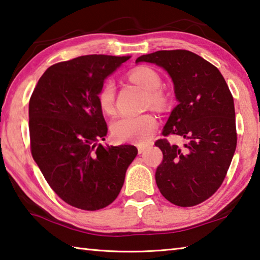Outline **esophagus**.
Listing matches in <instances>:
<instances>
[{"label":"esophagus","mask_w":260,"mask_h":260,"mask_svg":"<svg viewBox=\"0 0 260 260\" xmlns=\"http://www.w3.org/2000/svg\"><path fill=\"white\" fill-rule=\"evenodd\" d=\"M147 149V146H144V145H138V153L143 154Z\"/></svg>","instance_id":"34e87169"}]
</instances>
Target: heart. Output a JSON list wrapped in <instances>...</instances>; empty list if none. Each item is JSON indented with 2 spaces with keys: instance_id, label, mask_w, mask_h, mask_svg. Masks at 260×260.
Returning a JSON list of instances; mask_svg holds the SVG:
<instances>
[{
  "instance_id": "heart-1",
  "label": "heart",
  "mask_w": 260,
  "mask_h": 260,
  "mask_svg": "<svg viewBox=\"0 0 260 260\" xmlns=\"http://www.w3.org/2000/svg\"><path fill=\"white\" fill-rule=\"evenodd\" d=\"M129 79L147 91V104H151L153 107L156 108L166 106L167 97L160 90L162 81L155 71L146 66H140L129 73ZM97 99L99 107L104 113H114L115 88L111 81H106L103 84ZM156 125V118L151 113L138 114V115H121L112 123V135L113 138L117 142L146 144L153 137Z\"/></svg>"
}]
</instances>
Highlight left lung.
I'll return each mask as SVG.
<instances>
[{"label": "left lung", "mask_w": 260, "mask_h": 260, "mask_svg": "<svg viewBox=\"0 0 260 260\" xmlns=\"http://www.w3.org/2000/svg\"><path fill=\"white\" fill-rule=\"evenodd\" d=\"M156 63L169 73L178 105L162 135L187 139L184 147L156 140L163 153L155 180L161 194L178 207L206 201L220 187L233 158L238 135L234 100L216 66L188 50H161L136 62Z\"/></svg>", "instance_id": "left-lung-1"}]
</instances>
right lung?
Returning a JSON list of instances; mask_svg holds the SVG:
<instances>
[{"label":"right lung","instance_id":"add662e5","mask_svg":"<svg viewBox=\"0 0 260 260\" xmlns=\"http://www.w3.org/2000/svg\"><path fill=\"white\" fill-rule=\"evenodd\" d=\"M130 56L89 54L50 66L29 99L30 152L62 201L94 211L111 204L138 149L104 147L107 124L97 95L106 77Z\"/></svg>","mask_w":260,"mask_h":260}]
</instances>
